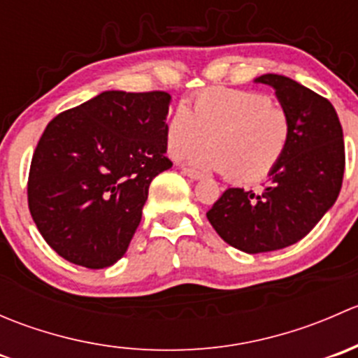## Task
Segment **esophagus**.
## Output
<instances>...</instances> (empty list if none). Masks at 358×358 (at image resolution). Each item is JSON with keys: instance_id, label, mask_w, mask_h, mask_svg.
Returning a JSON list of instances; mask_svg holds the SVG:
<instances>
[{"instance_id": "34e87169", "label": "esophagus", "mask_w": 358, "mask_h": 358, "mask_svg": "<svg viewBox=\"0 0 358 358\" xmlns=\"http://www.w3.org/2000/svg\"><path fill=\"white\" fill-rule=\"evenodd\" d=\"M183 175L189 176L190 180H201V178H204V175H202V173L196 171V169H189V168H183Z\"/></svg>"}]
</instances>
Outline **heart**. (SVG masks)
<instances>
[{
  "label": "heart",
  "mask_w": 358,
  "mask_h": 358,
  "mask_svg": "<svg viewBox=\"0 0 358 358\" xmlns=\"http://www.w3.org/2000/svg\"><path fill=\"white\" fill-rule=\"evenodd\" d=\"M291 115L265 93L215 88L199 93L192 110L176 107L166 124L171 157L189 156L192 166L225 173L234 182H256L275 169L289 147Z\"/></svg>",
  "instance_id": "obj_1"
}]
</instances>
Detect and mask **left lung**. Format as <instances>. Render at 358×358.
Instances as JSON below:
<instances>
[{"mask_svg":"<svg viewBox=\"0 0 358 358\" xmlns=\"http://www.w3.org/2000/svg\"><path fill=\"white\" fill-rule=\"evenodd\" d=\"M292 122L286 154L259 194L227 189L206 213L232 248L256 255L301 241L338 199L345 173V142L331 102L294 79L263 74Z\"/></svg>","mask_w":358,"mask_h":358,"instance_id":"left-lung-1","label":"left lung"}]
</instances>
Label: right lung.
I'll return each instance as SVG.
<instances>
[{
	"mask_svg": "<svg viewBox=\"0 0 358 358\" xmlns=\"http://www.w3.org/2000/svg\"><path fill=\"white\" fill-rule=\"evenodd\" d=\"M166 92H103L48 122L31 161L29 211L64 259L106 268L124 256L166 154Z\"/></svg>",
	"mask_w": 358,
	"mask_h": 358,
	"instance_id": "add662e5",
	"label": "right lung"
}]
</instances>
